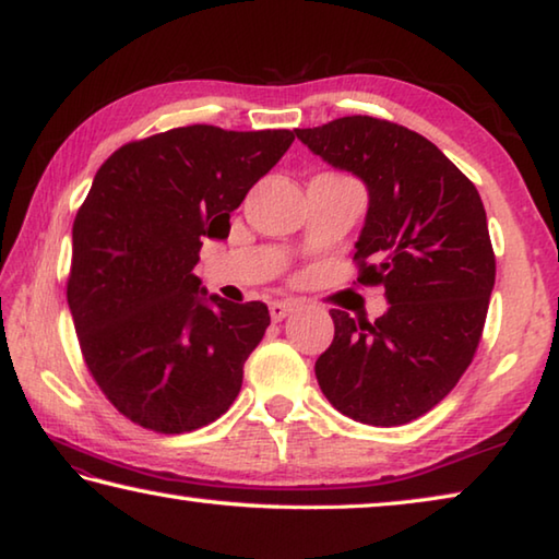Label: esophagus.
<instances>
[{
  "mask_svg": "<svg viewBox=\"0 0 559 559\" xmlns=\"http://www.w3.org/2000/svg\"><path fill=\"white\" fill-rule=\"evenodd\" d=\"M296 308L298 306L293 300H271L269 302V313H271L273 323H281V320L286 318V316H290Z\"/></svg>",
  "mask_w": 559,
  "mask_h": 559,
  "instance_id": "1",
  "label": "esophagus"
}]
</instances>
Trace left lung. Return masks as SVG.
Returning a JSON list of instances; mask_svg holds the SVG:
<instances>
[{
	"label": "left lung",
	"instance_id": "obj_1",
	"mask_svg": "<svg viewBox=\"0 0 559 559\" xmlns=\"http://www.w3.org/2000/svg\"><path fill=\"white\" fill-rule=\"evenodd\" d=\"M296 135L365 179L357 283L384 286L390 300L374 323L330 310L335 337L316 362L318 384L349 419L409 424L456 386L484 335L496 283L484 202L431 140L392 120L347 116Z\"/></svg>",
	"mask_w": 559,
	"mask_h": 559
}]
</instances>
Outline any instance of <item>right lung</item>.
<instances>
[{
	"mask_svg": "<svg viewBox=\"0 0 559 559\" xmlns=\"http://www.w3.org/2000/svg\"><path fill=\"white\" fill-rule=\"evenodd\" d=\"M296 140L293 130L173 128L100 165L73 219L66 298L106 400L157 433L202 429L229 409L271 323L259 300L206 302L192 269Z\"/></svg>",
	"mask_w": 559,
	"mask_h": 559,
	"instance_id": "add662e5",
	"label": "right lung"
}]
</instances>
